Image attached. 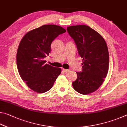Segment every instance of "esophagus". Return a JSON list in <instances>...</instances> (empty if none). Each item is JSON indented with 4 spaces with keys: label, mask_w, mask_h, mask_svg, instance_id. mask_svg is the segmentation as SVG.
Wrapping results in <instances>:
<instances>
[{
    "label": "esophagus",
    "mask_w": 127,
    "mask_h": 127,
    "mask_svg": "<svg viewBox=\"0 0 127 127\" xmlns=\"http://www.w3.org/2000/svg\"><path fill=\"white\" fill-rule=\"evenodd\" d=\"M63 71L65 72H69L70 71V70H67V69H65V68H63Z\"/></svg>",
    "instance_id": "34e87169"
}]
</instances>
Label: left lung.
I'll list each match as a JSON object with an SVG mask.
<instances>
[{
    "label": "left lung",
    "instance_id": "8db88e82",
    "mask_svg": "<svg viewBox=\"0 0 127 127\" xmlns=\"http://www.w3.org/2000/svg\"><path fill=\"white\" fill-rule=\"evenodd\" d=\"M67 31L83 61L81 72H76L77 79L72 83L73 88L80 94H90L101 86L108 74L106 43L99 33L88 26H70Z\"/></svg>",
    "mask_w": 127,
    "mask_h": 127
}]
</instances>
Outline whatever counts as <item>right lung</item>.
<instances>
[{
	"label": "right lung",
	"instance_id": "1",
	"mask_svg": "<svg viewBox=\"0 0 127 127\" xmlns=\"http://www.w3.org/2000/svg\"><path fill=\"white\" fill-rule=\"evenodd\" d=\"M61 27L47 24L28 32L22 39L17 53V65L22 79L34 92L50 90L61 74L60 68L45 64L52 41L66 32Z\"/></svg>",
	"mask_w": 127,
	"mask_h": 127
}]
</instances>
